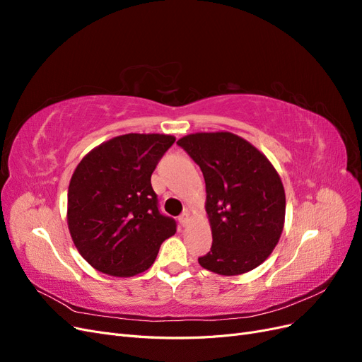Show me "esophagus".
<instances>
[{"label":"esophagus","instance_id":"1","mask_svg":"<svg viewBox=\"0 0 362 362\" xmlns=\"http://www.w3.org/2000/svg\"><path fill=\"white\" fill-rule=\"evenodd\" d=\"M189 218H190V213H189L187 210H185V211L178 217V221H180V223H181L182 226H185V225H187V222H189Z\"/></svg>","mask_w":362,"mask_h":362}]
</instances>
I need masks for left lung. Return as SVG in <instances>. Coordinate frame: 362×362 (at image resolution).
<instances>
[{
    "label": "left lung",
    "mask_w": 362,
    "mask_h": 362,
    "mask_svg": "<svg viewBox=\"0 0 362 362\" xmlns=\"http://www.w3.org/2000/svg\"><path fill=\"white\" fill-rule=\"evenodd\" d=\"M202 170L213 245L199 264L242 275L264 262L279 242L286 192L264 154L233 133H196L177 141Z\"/></svg>",
    "instance_id": "obj_1"
}]
</instances>
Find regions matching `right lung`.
I'll return each mask as SVG.
<instances>
[{
	"label": "right lung",
	"instance_id": "add662e5",
	"mask_svg": "<svg viewBox=\"0 0 362 362\" xmlns=\"http://www.w3.org/2000/svg\"><path fill=\"white\" fill-rule=\"evenodd\" d=\"M175 141L166 134H124L76 166L68 190V226L92 267L127 278L149 269L177 222L158 210L151 175Z\"/></svg>",
	"mask_w": 362,
	"mask_h": 362
}]
</instances>
